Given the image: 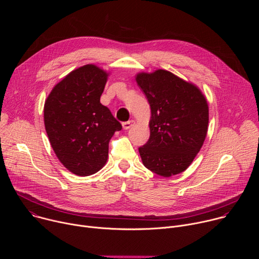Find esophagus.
Masks as SVG:
<instances>
[{"label":"esophagus","instance_id":"esophagus-1","mask_svg":"<svg viewBox=\"0 0 259 259\" xmlns=\"http://www.w3.org/2000/svg\"><path fill=\"white\" fill-rule=\"evenodd\" d=\"M134 124H135V121H134V120H130V121L124 122L122 125H123V128H124L125 130H128V129H130Z\"/></svg>","mask_w":259,"mask_h":259}]
</instances>
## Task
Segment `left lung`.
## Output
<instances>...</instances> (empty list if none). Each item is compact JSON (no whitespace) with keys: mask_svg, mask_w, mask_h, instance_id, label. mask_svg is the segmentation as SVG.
Returning a JSON list of instances; mask_svg holds the SVG:
<instances>
[{"mask_svg":"<svg viewBox=\"0 0 259 259\" xmlns=\"http://www.w3.org/2000/svg\"><path fill=\"white\" fill-rule=\"evenodd\" d=\"M135 80L151 106L150 139L138 151L143 165L170 177L187 170L205 141L209 107L202 91L171 71L138 72Z\"/></svg>","mask_w":259,"mask_h":259,"instance_id":"8db88e82","label":"left lung"}]
</instances>
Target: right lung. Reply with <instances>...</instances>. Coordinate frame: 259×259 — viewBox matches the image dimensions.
I'll use <instances>...</instances> for the list:
<instances>
[{
	"mask_svg": "<svg viewBox=\"0 0 259 259\" xmlns=\"http://www.w3.org/2000/svg\"><path fill=\"white\" fill-rule=\"evenodd\" d=\"M108 72L95 64L70 71L57 83L44 105L45 129L52 149L71 173L88 176L108 157V143L122 125L100 103Z\"/></svg>",
	"mask_w": 259,
	"mask_h": 259,
	"instance_id": "obj_1",
	"label": "right lung"
}]
</instances>
